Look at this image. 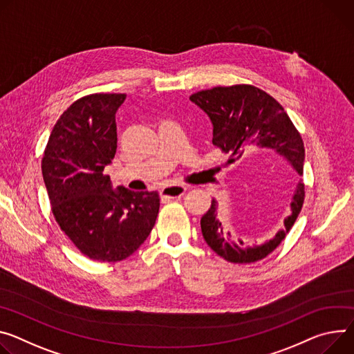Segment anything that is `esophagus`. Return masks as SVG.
<instances>
[{
    "label": "esophagus",
    "instance_id": "obj_1",
    "mask_svg": "<svg viewBox=\"0 0 354 354\" xmlns=\"http://www.w3.org/2000/svg\"><path fill=\"white\" fill-rule=\"evenodd\" d=\"M186 190L187 187L185 185H169L160 190V196L165 199H175V198H180Z\"/></svg>",
    "mask_w": 354,
    "mask_h": 354
}]
</instances>
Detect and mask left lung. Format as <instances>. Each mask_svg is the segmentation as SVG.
Segmentation results:
<instances>
[{"mask_svg": "<svg viewBox=\"0 0 354 354\" xmlns=\"http://www.w3.org/2000/svg\"><path fill=\"white\" fill-rule=\"evenodd\" d=\"M213 124V145L230 153L227 164L236 162L254 148H268L285 158L299 175L304 174L305 147L301 134L282 106L264 90L251 84L213 87L190 95ZM305 186L299 180L292 194L291 213L271 240L263 244H247L236 239L218 220L217 201L201 218L202 234L207 245L221 259L234 264L260 261L271 254L291 230L302 209Z\"/></svg>", "mask_w": 354, "mask_h": 354, "instance_id": "8db88e82", "label": "left lung"}]
</instances>
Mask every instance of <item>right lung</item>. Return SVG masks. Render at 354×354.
<instances>
[{
    "instance_id": "add662e5",
    "label": "right lung",
    "mask_w": 354,
    "mask_h": 354,
    "mask_svg": "<svg viewBox=\"0 0 354 354\" xmlns=\"http://www.w3.org/2000/svg\"><path fill=\"white\" fill-rule=\"evenodd\" d=\"M125 94L95 93L60 115L42 158L52 213L62 232L94 261L117 263L149 236L158 192L113 189L103 171L115 155V113Z\"/></svg>"
}]
</instances>
